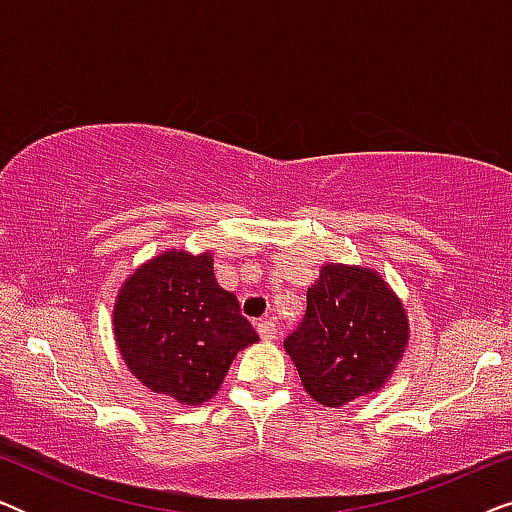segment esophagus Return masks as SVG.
Masks as SVG:
<instances>
[{"mask_svg":"<svg viewBox=\"0 0 512 512\" xmlns=\"http://www.w3.org/2000/svg\"><path fill=\"white\" fill-rule=\"evenodd\" d=\"M256 328H258V335H261V340H275L277 324L272 319H261L256 324Z\"/></svg>","mask_w":512,"mask_h":512,"instance_id":"esophagus-1","label":"esophagus"}]
</instances>
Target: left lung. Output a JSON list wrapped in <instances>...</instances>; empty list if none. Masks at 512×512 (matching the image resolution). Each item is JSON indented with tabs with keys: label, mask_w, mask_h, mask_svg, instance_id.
<instances>
[{
	"label": "left lung",
	"mask_w": 512,
	"mask_h": 512,
	"mask_svg": "<svg viewBox=\"0 0 512 512\" xmlns=\"http://www.w3.org/2000/svg\"><path fill=\"white\" fill-rule=\"evenodd\" d=\"M408 338V314L382 275L326 263L307 289L305 317L284 349L307 394L340 408L387 384Z\"/></svg>",
	"instance_id": "1"
}]
</instances>
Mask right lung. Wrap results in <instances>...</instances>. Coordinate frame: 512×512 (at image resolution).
Returning a JSON list of instances; mask_svg holds the SVG:
<instances>
[{
  "label": "right lung",
  "mask_w": 512,
  "mask_h": 512,
  "mask_svg": "<svg viewBox=\"0 0 512 512\" xmlns=\"http://www.w3.org/2000/svg\"><path fill=\"white\" fill-rule=\"evenodd\" d=\"M114 338L144 387L200 405L258 335L235 293L221 289L212 254L170 249L132 272L114 303Z\"/></svg>",
  "instance_id": "add662e5"
}]
</instances>
